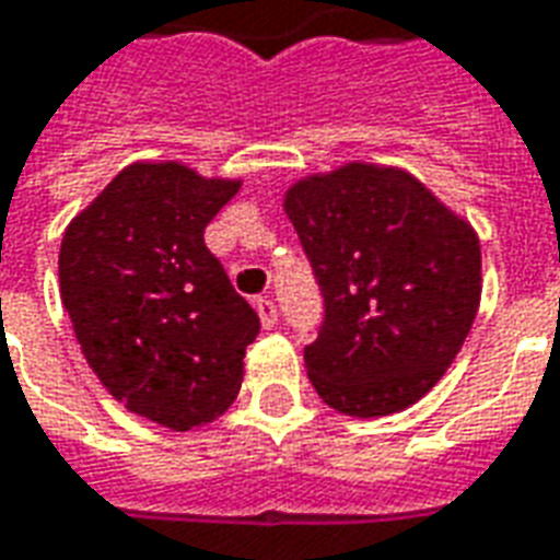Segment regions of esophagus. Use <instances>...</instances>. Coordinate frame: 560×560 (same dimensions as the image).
Wrapping results in <instances>:
<instances>
[{"instance_id":"obj_1","label":"esophagus","mask_w":560,"mask_h":560,"mask_svg":"<svg viewBox=\"0 0 560 560\" xmlns=\"http://www.w3.org/2000/svg\"><path fill=\"white\" fill-rule=\"evenodd\" d=\"M255 308H257V317H260V324H264L267 329H272L276 324H279V308H276V303H272V300L260 296V300L255 303Z\"/></svg>"}]
</instances>
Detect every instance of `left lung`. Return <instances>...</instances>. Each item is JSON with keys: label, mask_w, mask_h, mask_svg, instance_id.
<instances>
[{"label": "left lung", "mask_w": 560, "mask_h": 560, "mask_svg": "<svg viewBox=\"0 0 560 560\" xmlns=\"http://www.w3.org/2000/svg\"><path fill=\"white\" fill-rule=\"evenodd\" d=\"M324 296L305 345L317 396L348 417L422 399L468 339L480 308V240L399 167L353 161L284 195Z\"/></svg>", "instance_id": "8db88e82"}]
</instances>
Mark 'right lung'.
Here are the masks:
<instances>
[{
	"label": "right lung",
	"mask_w": 560,
	"mask_h": 560,
	"mask_svg": "<svg viewBox=\"0 0 560 560\" xmlns=\"http://www.w3.org/2000/svg\"><path fill=\"white\" fill-rule=\"evenodd\" d=\"M236 191L240 179L138 161L68 224L59 248L62 305L90 369L128 411L173 432L231 408L260 332L203 243Z\"/></svg>",
	"instance_id": "add662e5"
}]
</instances>
